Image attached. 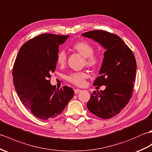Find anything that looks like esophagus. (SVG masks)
<instances>
[{"mask_svg": "<svg viewBox=\"0 0 152 152\" xmlns=\"http://www.w3.org/2000/svg\"><path fill=\"white\" fill-rule=\"evenodd\" d=\"M80 92V89H75V90H74V92H75V94H78Z\"/></svg>", "mask_w": 152, "mask_h": 152, "instance_id": "34e87169", "label": "esophagus"}]
</instances>
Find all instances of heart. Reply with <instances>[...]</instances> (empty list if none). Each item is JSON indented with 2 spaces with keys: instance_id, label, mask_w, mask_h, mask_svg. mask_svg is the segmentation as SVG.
Instances as JSON below:
<instances>
[{
  "instance_id": "1",
  "label": "heart",
  "mask_w": 152,
  "mask_h": 152,
  "mask_svg": "<svg viewBox=\"0 0 152 152\" xmlns=\"http://www.w3.org/2000/svg\"><path fill=\"white\" fill-rule=\"evenodd\" d=\"M72 49L84 57L83 64L90 68L94 69L99 64V56L94 55V49L89 43L85 41H79L72 45ZM56 63L60 67L65 66L67 63V55L64 50L60 51L56 56ZM88 77L86 72H78L71 73L67 77V80L77 86H83L85 85V80Z\"/></svg>"
}]
</instances>
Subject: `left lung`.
<instances>
[{
  "label": "left lung",
  "mask_w": 152,
  "mask_h": 152,
  "mask_svg": "<svg viewBox=\"0 0 152 152\" xmlns=\"http://www.w3.org/2000/svg\"><path fill=\"white\" fill-rule=\"evenodd\" d=\"M82 35L106 49L99 75L94 82V86L104 85L106 88L92 93L87 108L101 118H111L119 114L132 97L137 70L135 57L123 40L113 33L99 30Z\"/></svg>",
  "instance_id": "left-lung-1"
}]
</instances>
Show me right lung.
<instances>
[{"label":"right lung","mask_w":152,"mask_h":152,"mask_svg":"<svg viewBox=\"0 0 152 152\" xmlns=\"http://www.w3.org/2000/svg\"><path fill=\"white\" fill-rule=\"evenodd\" d=\"M68 35L42 34L21 46L12 69L17 94L34 116L43 120L61 114L74 96L71 87L60 89L50 85L55 72L58 47Z\"/></svg>","instance_id":"obj_1"}]
</instances>
